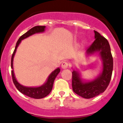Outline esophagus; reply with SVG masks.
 <instances>
[{"mask_svg":"<svg viewBox=\"0 0 123 123\" xmlns=\"http://www.w3.org/2000/svg\"><path fill=\"white\" fill-rule=\"evenodd\" d=\"M61 68L62 69H67L68 68V63L67 62H63L61 64Z\"/></svg>","mask_w":123,"mask_h":123,"instance_id":"1","label":"esophagus"}]
</instances>
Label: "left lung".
<instances>
[{"label":"left lung","instance_id":"obj_1","mask_svg":"<svg viewBox=\"0 0 123 123\" xmlns=\"http://www.w3.org/2000/svg\"><path fill=\"white\" fill-rule=\"evenodd\" d=\"M95 41L85 52L86 57L98 55L102 61L99 74L93 80L82 78L81 74L72 66V87L75 93L85 98H91L103 93L108 86L113 69V59L108 41L94 31Z\"/></svg>","mask_w":123,"mask_h":123}]
</instances>
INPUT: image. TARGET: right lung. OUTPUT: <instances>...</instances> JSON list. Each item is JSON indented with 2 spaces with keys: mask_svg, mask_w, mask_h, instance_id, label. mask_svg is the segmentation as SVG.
Segmentation results:
<instances>
[{
  "mask_svg": "<svg viewBox=\"0 0 123 123\" xmlns=\"http://www.w3.org/2000/svg\"><path fill=\"white\" fill-rule=\"evenodd\" d=\"M45 28L46 26H35L30 29L26 33L23 35L17 42L16 47H15V49L14 50L11 58V68L12 69V70L11 71V74L14 84L16 86L17 89L20 92L22 93L23 94L25 95L26 96L30 97L31 98H36V99H40V98L45 97L50 93L52 89L53 84H54L55 79L61 71L60 68H57L54 71H53L50 74L49 76H48L45 82L41 86H26L22 85L21 84H20L16 78L14 72V68H13V61H14V57L15 54L16 52L17 49L18 47V46L19 45L20 43L21 42V41L24 39L33 35L34 34L45 32Z\"/></svg>",
  "mask_w": 123,
  "mask_h": 123,
  "instance_id": "obj_1",
  "label": "right lung"
}]
</instances>
